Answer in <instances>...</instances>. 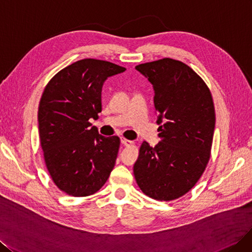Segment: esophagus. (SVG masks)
Segmentation results:
<instances>
[{
	"label": "esophagus",
	"instance_id": "34e87169",
	"mask_svg": "<svg viewBox=\"0 0 252 252\" xmlns=\"http://www.w3.org/2000/svg\"><path fill=\"white\" fill-rule=\"evenodd\" d=\"M120 141H121V143H123L124 145H126V147H129V145L133 144L132 140H128V139H126V138H125V137H121L120 138Z\"/></svg>",
	"mask_w": 252,
	"mask_h": 252
}]
</instances>
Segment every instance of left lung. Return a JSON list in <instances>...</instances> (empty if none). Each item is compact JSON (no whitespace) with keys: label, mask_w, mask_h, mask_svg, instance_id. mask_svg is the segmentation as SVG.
Returning a JSON list of instances; mask_svg holds the SVG:
<instances>
[{"label":"left lung","mask_w":252,"mask_h":252,"mask_svg":"<svg viewBox=\"0 0 252 252\" xmlns=\"http://www.w3.org/2000/svg\"><path fill=\"white\" fill-rule=\"evenodd\" d=\"M154 87L160 141H143L134 164L136 182L144 194L172 201L189 192L207 166L216 113L209 88L188 64L162 59L136 66Z\"/></svg>","instance_id":"obj_1"}]
</instances>
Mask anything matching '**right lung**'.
<instances>
[{
	"label": "right lung",
	"instance_id": "right-lung-1",
	"mask_svg": "<svg viewBox=\"0 0 252 252\" xmlns=\"http://www.w3.org/2000/svg\"><path fill=\"white\" fill-rule=\"evenodd\" d=\"M125 70L107 61L80 60L44 89L37 113L44 160L54 184L69 196L98 191L115 165L119 137L99 135L90 120L101 112L104 80Z\"/></svg>",
	"mask_w": 252,
	"mask_h": 252
}]
</instances>
